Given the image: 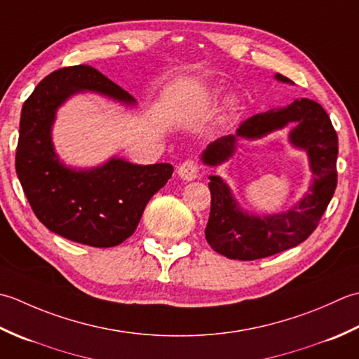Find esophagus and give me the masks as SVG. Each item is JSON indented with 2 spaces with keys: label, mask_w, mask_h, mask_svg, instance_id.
I'll return each mask as SVG.
<instances>
[{
  "label": "esophagus",
  "mask_w": 359,
  "mask_h": 359,
  "mask_svg": "<svg viewBox=\"0 0 359 359\" xmlns=\"http://www.w3.org/2000/svg\"><path fill=\"white\" fill-rule=\"evenodd\" d=\"M178 175L184 180V181H192L195 178H198L200 175V169L198 164L195 163L194 159H187L178 167Z\"/></svg>",
  "instance_id": "1"
}]
</instances>
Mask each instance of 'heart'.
<instances>
[{
    "label": "heart",
    "mask_w": 359,
    "mask_h": 359,
    "mask_svg": "<svg viewBox=\"0 0 359 359\" xmlns=\"http://www.w3.org/2000/svg\"><path fill=\"white\" fill-rule=\"evenodd\" d=\"M233 104H236V102H233L232 99H231V100H228V107H229V108H232V107H233Z\"/></svg>",
    "instance_id": "1"
}]
</instances>
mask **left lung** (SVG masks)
I'll return each mask as SVG.
<instances>
[{
	"instance_id": "obj_1",
	"label": "left lung",
	"mask_w": 359,
	"mask_h": 359,
	"mask_svg": "<svg viewBox=\"0 0 359 359\" xmlns=\"http://www.w3.org/2000/svg\"><path fill=\"white\" fill-rule=\"evenodd\" d=\"M274 77L291 83L282 74ZM288 123H296L290 131V142L305 150L310 159V194L287 212L257 217L240 209L229 186L220 177H209L210 214L204 233L212 250L224 257L257 260L297 246L318 228L333 198L338 182V135L325 109L310 99H296L285 108L251 116L240 123L236 136H224L209 144L201 155L203 163L222 164L233 155L237 139H260Z\"/></svg>"
}]
</instances>
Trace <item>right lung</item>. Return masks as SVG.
<instances>
[{"instance_id":"obj_1","label":"right lung","mask_w":359,"mask_h":359,"mask_svg":"<svg viewBox=\"0 0 359 359\" xmlns=\"http://www.w3.org/2000/svg\"><path fill=\"white\" fill-rule=\"evenodd\" d=\"M82 91L135 105L126 90L86 65L50 72L21 109L15 170L34 214L49 231L76 243L111 248L136 231L145 206L170 180L173 167L137 165L121 158L88 170L62 164L50 130L57 108Z\"/></svg>"}]
</instances>
